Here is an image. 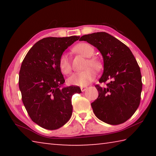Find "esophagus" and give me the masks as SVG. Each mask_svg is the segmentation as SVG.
<instances>
[{"instance_id":"obj_1","label":"esophagus","mask_w":156,"mask_h":156,"mask_svg":"<svg viewBox=\"0 0 156 156\" xmlns=\"http://www.w3.org/2000/svg\"><path fill=\"white\" fill-rule=\"evenodd\" d=\"M87 89V87H80V89H81V91H85V90H86V89Z\"/></svg>"}]
</instances>
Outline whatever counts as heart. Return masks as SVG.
Listing matches in <instances>:
<instances>
[{"mask_svg": "<svg viewBox=\"0 0 156 156\" xmlns=\"http://www.w3.org/2000/svg\"><path fill=\"white\" fill-rule=\"evenodd\" d=\"M76 52L86 58H89L86 62V69L83 72L73 73L68 78V83L72 85L84 87L89 84L96 78V73L93 69L99 72L103 67L102 62L98 58L92 56L94 54V48L91 44L87 43H80L73 47ZM58 66L60 71L64 74L72 72V65L67 54H62L58 60ZM93 67L94 68H91Z\"/></svg>", "mask_w": 156, "mask_h": 156, "instance_id": "obj_1", "label": "heart"}]
</instances>
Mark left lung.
<instances>
[{"label": "left lung", "mask_w": 156, "mask_h": 156, "mask_svg": "<svg viewBox=\"0 0 156 156\" xmlns=\"http://www.w3.org/2000/svg\"><path fill=\"white\" fill-rule=\"evenodd\" d=\"M87 41L99 50L104 60L103 74L96 84L98 97L91 104L99 120L109 125H120L129 119L138 109L142 88L140 69L130 49L106 32L84 35Z\"/></svg>", "instance_id": "left-lung-1"}]
</instances>
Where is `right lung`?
Returning <instances> with one entry per match:
<instances>
[{"label":"right lung","mask_w":156,"mask_h":156,"mask_svg":"<svg viewBox=\"0 0 156 156\" xmlns=\"http://www.w3.org/2000/svg\"><path fill=\"white\" fill-rule=\"evenodd\" d=\"M79 38L41 39L21 65L18 84L23 102L33 122L44 129L55 130L67 123L72 115V96L81 93L79 87L60 88L65 79L58 66L60 56Z\"/></svg>","instance_id":"right-lung-1"}]
</instances>
